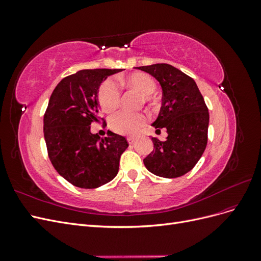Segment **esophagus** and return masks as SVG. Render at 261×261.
Segmentation results:
<instances>
[{
	"instance_id": "34e87169",
	"label": "esophagus",
	"mask_w": 261,
	"mask_h": 261,
	"mask_svg": "<svg viewBox=\"0 0 261 261\" xmlns=\"http://www.w3.org/2000/svg\"><path fill=\"white\" fill-rule=\"evenodd\" d=\"M127 141H128V144H134L136 141V138L135 137H128Z\"/></svg>"
}]
</instances>
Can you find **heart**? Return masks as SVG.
I'll list each match as a JSON object with an SVG mask.
<instances>
[{
  "mask_svg": "<svg viewBox=\"0 0 261 261\" xmlns=\"http://www.w3.org/2000/svg\"><path fill=\"white\" fill-rule=\"evenodd\" d=\"M123 86L135 89L144 94L145 101H149L150 94H152L156 85L149 75L145 73H135L121 81ZM99 105L106 112H111L120 105L121 90L118 85L112 81L107 80L101 85L98 93ZM147 116L144 113H130L120 111L114 113L109 120V125L115 133L121 135H135L146 124Z\"/></svg>",
  "mask_w": 261,
  "mask_h": 261,
  "instance_id": "obj_1",
  "label": "heart"
}]
</instances>
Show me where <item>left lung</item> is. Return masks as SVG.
Segmentation results:
<instances>
[{
    "label": "left lung",
    "instance_id": "obj_1",
    "mask_svg": "<svg viewBox=\"0 0 261 261\" xmlns=\"http://www.w3.org/2000/svg\"><path fill=\"white\" fill-rule=\"evenodd\" d=\"M153 76L162 88V106L152 126L165 128L164 141L151 138L153 150L145 159L148 171L174 178L186 174L199 161L208 141L209 112L192 77L169 64L136 67Z\"/></svg>",
    "mask_w": 261,
    "mask_h": 261
}]
</instances>
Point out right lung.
I'll return each instance as SVG.
<instances>
[{
  "label": "right lung",
  "instance_id": "obj_1",
  "mask_svg": "<svg viewBox=\"0 0 261 261\" xmlns=\"http://www.w3.org/2000/svg\"><path fill=\"white\" fill-rule=\"evenodd\" d=\"M122 70H78L63 78L50 97L43 117L48 154L59 174L76 187L98 188L112 180L128 147L126 138L115 133L109 132L108 137L100 138L90 132L91 123L101 121L100 85Z\"/></svg>",
  "mask_w": 261,
  "mask_h": 261
}]
</instances>
